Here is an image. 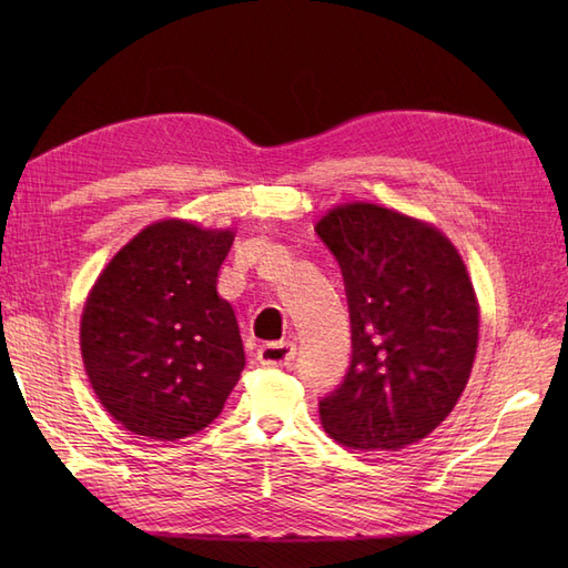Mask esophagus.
I'll list each match as a JSON object with an SVG mask.
<instances>
[{
	"mask_svg": "<svg viewBox=\"0 0 568 568\" xmlns=\"http://www.w3.org/2000/svg\"><path fill=\"white\" fill-rule=\"evenodd\" d=\"M294 357H296V346L288 341L265 343V346L257 348V359H261V365H267V367H288L294 363Z\"/></svg>",
	"mask_w": 568,
	"mask_h": 568,
	"instance_id": "34e87169",
	"label": "esophagus"
}]
</instances>
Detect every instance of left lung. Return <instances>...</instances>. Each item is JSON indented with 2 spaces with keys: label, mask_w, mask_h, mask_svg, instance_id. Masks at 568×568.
I'll return each instance as SVG.
<instances>
[{
  "label": "left lung",
  "mask_w": 568,
  "mask_h": 568,
  "mask_svg": "<svg viewBox=\"0 0 568 568\" xmlns=\"http://www.w3.org/2000/svg\"><path fill=\"white\" fill-rule=\"evenodd\" d=\"M351 313V365L320 398L324 432L353 450H403L450 415L469 382L478 305L459 253L438 230L374 203L315 227Z\"/></svg>",
  "instance_id": "8db88e82"
}]
</instances>
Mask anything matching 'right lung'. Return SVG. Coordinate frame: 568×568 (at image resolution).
<instances>
[{
	"mask_svg": "<svg viewBox=\"0 0 568 568\" xmlns=\"http://www.w3.org/2000/svg\"><path fill=\"white\" fill-rule=\"evenodd\" d=\"M232 232L163 220L101 272L80 324L84 369L109 415L136 436L199 434L246 365L232 305L215 291Z\"/></svg>",
	"mask_w": 568,
	"mask_h": 568,
	"instance_id": "add662e5",
	"label": "right lung"
}]
</instances>
